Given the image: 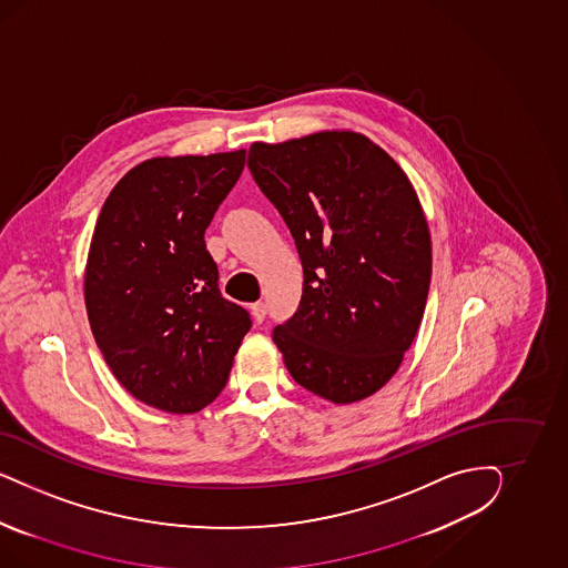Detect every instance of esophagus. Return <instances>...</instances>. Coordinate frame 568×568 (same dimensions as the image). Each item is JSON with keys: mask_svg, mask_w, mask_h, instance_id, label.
I'll list each match as a JSON object with an SVG mask.
<instances>
[{"mask_svg": "<svg viewBox=\"0 0 568 568\" xmlns=\"http://www.w3.org/2000/svg\"><path fill=\"white\" fill-rule=\"evenodd\" d=\"M252 314H254L256 323H264V318H266V304L264 302L252 304Z\"/></svg>", "mask_w": 568, "mask_h": 568, "instance_id": "esophagus-1", "label": "esophagus"}]
</instances>
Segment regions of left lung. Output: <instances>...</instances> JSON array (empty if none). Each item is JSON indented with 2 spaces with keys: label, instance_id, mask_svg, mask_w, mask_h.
Returning <instances> with one entry per match:
<instances>
[{
  "label": "left lung",
  "instance_id": "8db88e82",
  "mask_svg": "<svg viewBox=\"0 0 568 568\" xmlns=\"http://www.w3.org/2000/svg\"><path fill=\"white\" fill-rule=\"evenodd\" d=\"M247 166L304 268L300 306L273 331L287 371L335 404L373 396L396 375L429 295V226L408 176L349 131L254 143Z\"/></svg>",
  "mask_w": 568,
  "mask_h": 568
}]
</instances>
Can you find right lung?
Here are the masks:
<instances>
[{"instance_id": "1", "label": "right lung", "mask_w": 568, "mask_h": 568, "mask_svg": "<svg viewBox=\"0 0 568 568\" xmlns=\"http://www.w3.org/2000/svg\"><path fill=\"white\" fill-rule=\"evenodd\" d=\"M243 166L245 150L145 160L95 224L89 325L122 387L158 410L197 413L216 399L252 327L250 312L219 290L204 240Z\"/></svg>"}]
</instances>
